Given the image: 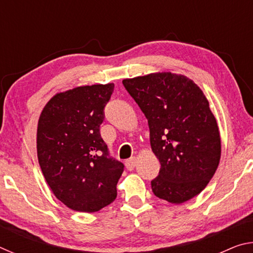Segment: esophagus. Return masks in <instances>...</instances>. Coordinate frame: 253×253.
<instances>
[{
    "label": "esophagus",
    "instance_id": "obj_1",
    "mask_svg": "<svg viewBox=\"0 0 253 253\" xmlns=\"http://www.w3.org/2000/svg\"><path fill=\"white\" fill-rule=\"evenodd\" d=\"M125 165H126L127 169L132 170V169H135V166H136V158L135 157H130L129 160H127L125 162Z\"/></svg>",
    "mask_w": 253,
    "mask_h": 253
}]
</instances>
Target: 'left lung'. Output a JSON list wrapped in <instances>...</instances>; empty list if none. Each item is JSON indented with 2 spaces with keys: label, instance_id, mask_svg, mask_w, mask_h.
Wrapping results in <instances>:
<instances>
[{
  "label": "left lung",
  "instance_id": "obj_1",
  "mask_svg": "<svg viewBox=\"0 0 253 253\" xmlns=\"http://www.w3.org/2000/svg\"><path fill=\"white\" fill-rule=\"evenodd\" d=\"M148 121L151 146L161 163L153 193L179 204L198 195L219 165L221 139L209 101L193 81L170 72L123 80Z\"/></svg>",
  "mask_w": 253,
  "mask_h": 253
}]
</instances>
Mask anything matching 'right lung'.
Masks as SVG:
<instances>
[{"instance_id":"add662e5","label":"right lung","mask_w":253,"mask_h":253,"mask_svg":"<svg viewBox=\"0 0 253 253\" xmlns=\"http://www.w3.org/2000/svg\"><path fill=\"white\" fill-rule=\"evenodd\" d=\"M114 84L77 87L51 98L38 124L39 164L55 198L79 212L114 202L124 164L100 135Z\"/></svg>"}]
</instances>
